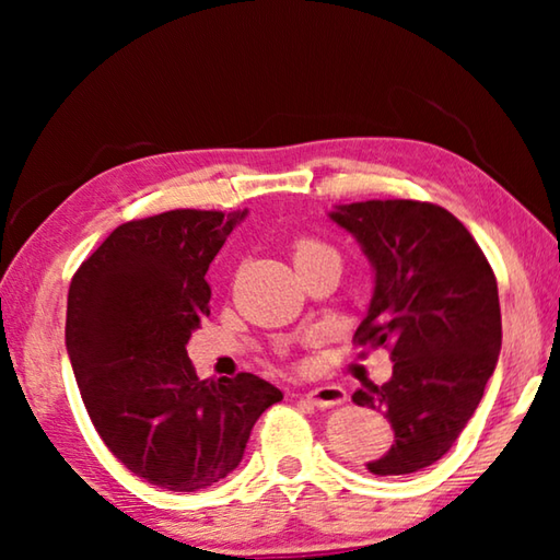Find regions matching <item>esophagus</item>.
<instances>
[{"label": "esophagus", "instance_id": "esophagus-1", "mask_svg": "<svg viewBox=\"0 0 560 560\" xmlns=\"http://www.w3.org/2000/svg\"><path fill=\"white\" fill-rule=\"evenodd\" d=\"M306 400H311L316 407H334V405L346 402L348 395L340 385L328 383V385H318V387H314V390H308Z\"/></svg>", "mask_w": 560, "mask_h": 560}]
</instances>
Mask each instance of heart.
<instances>
[{"instance_id":"1","label":"heart","mask_w":560,"mask_h":560,"mask_svg":"<svg viewBox=\"0 0 560 560\" xmlns=\"http://www.w3.org/2000/svg\"><path fill=\"white\" fill-rule=\"evenodd\" d=\"M318 254H336V252L330 249L328 244L318 242V240H299L296 246H293V259H296V261L318 257Z\"/></svg>"}]
</instances>
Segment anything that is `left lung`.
<instances>
[{"instance_id": "left-lung-1", "label": "left lung", "mask_w": 560, "mask_h": 560, "mask_svg": "<svg viewBox=\"0 0 560 560\" xmlns=\"http://www.w3.org/2000/svg\"><path fill=\"white\" fill-rule=\"evenodd\" d=\"M358 240L375 271L358 346L390 348L393 377L353 393L383 412L393 447L365 467L412 474L442 459L467 428L501 350L497 277L444 207L415 200L338 205L328 214Z\"/></svg>"}]
</instances>
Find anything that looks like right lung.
<instances>
[{"instance_id":"right-lung-1","label":"right lung","mask_w":560,"mask_h":560,"mask_svg":"<svg viewBox=\"0 0 560 560\" xmlns=\"http://www.w3.org/2000/svg\"><path fill=\"white\" fill-rule=\"evenodd\" d=\"M246 212L170 210L120 224L73 273L66 350L93 428L136 477L200 491L240 467L279 387L200 381L187 340L210 316L205 273Z\"/></svg>"}]
</instances>
